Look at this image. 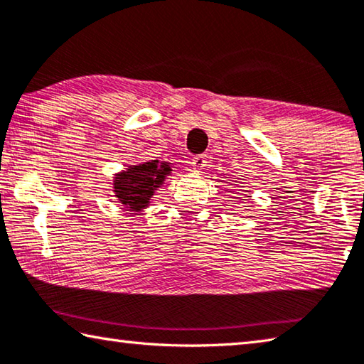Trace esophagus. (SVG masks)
I'll return each mask as SVG.
<instances>
[{
  "instance_id": "34e87169",
  "label": "esophagus",
  "mask_w": 364,
  "mask_h": 364,
  "mask_svg": "<svg viewBox=\"0 0 364 364\" xmlns=\"http://www.w3.org/2000/svg\"><path fill=\"white\" fill-rule=\"evenodd\" d=\"M205 163H208V156L196 155V156H193V160H191V168H193L195 171H201V169H204Z\"/></svg>"
}]
</instances>
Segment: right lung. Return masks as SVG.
<instances>
[{"label":"right lung","mask_w":364,"mask_h":364,"mask_svg":"<svg viewBox=\"0 0 364 364\" xmlns=\"http://www.w3.org/2000/svg\"><path fill=\"white\" fill-rule=\"evenodd\" d=\"M171 163L152 160L147 163L128 166L120 174H115L114 193L120 204L127 209L141 210L147 208L155 190L163 185L166 176L171 174Z\"/></svg>","instance_id":"add662e5"}]
</instances>
